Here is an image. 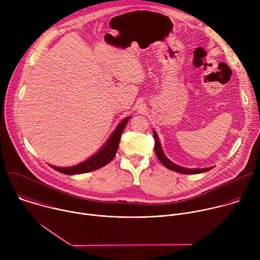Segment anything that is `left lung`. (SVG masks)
<instances>
[{
	"label": "left lung",
	"mask_w": 260,
	"mask_h": 260,
	"mask_svg": "<svg viewBox=\"0 0 260 260\" xmlns=\"http://www.w3.org/2000/svg\"><path fill=\"white\" fill-rule=\"evenodd\" d=\"M153 137H154V140H155V145H154V151H155V154L157 156V158L159 159V161L166 167L168 168L169 170H172L174 172H177V173H181V174H201V173H204V172H207L211 169H213L212 167L210 168H205V169H187V168H183L181 166H178L176 164H174L173 161H171L165 154L162 148H161V145H160V142H159V139H158V136L156 134V132L153 129Z\"/></svg>",
	"instance_id": "obj_1"
}]
</instances>
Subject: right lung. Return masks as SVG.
Returning a JSON list of instances; mask_svg holds the SVG:
<instances>
[{
  "label": "right lung",
  "instance_id": "add662e5",
  "mask_svg": "<svg viewBox=\"0 0 260 260\" xmlns=\"http://www.w3.org/2000/svg\"><path fill=\"white\" fill-rule=\"evenodd\" d=\"M129 119H131V116H127L124 119H122V121L117 125V127L112 133V135L109 137V139L104 144V146H102L101 149L96 153H94L92 156L87 158L86 160H84L76 166L68 167V168H59V167H55L52 165H49V166L53 170H55L59 173L66 174V175L84 174V173H89V172H92V171L103 168L104 166H106L107 164H109L111 160H112L114 158V156L116 155L119 142H120V138H121V134Z\"/></svg>",
  "mask_w": 260,
  "mask_h": 260
}]
</instances>
